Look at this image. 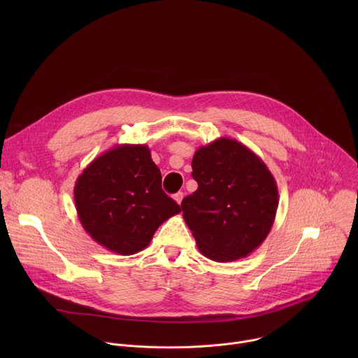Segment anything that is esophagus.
Wrapping results in <instances>:
<instances>
[{"label": "esophagus", "instance_id": "obj_1", "mask_svg": "<svg viewBox=\"0 0 358 358\" xmlns=\"http://www.w3.org/2000/svg\"><path fill=\"white\" fill-rule=\"evenodd\" d=\"M182 198H184V192H177V194L174 195V199H176V202H177V203H181Z\"/></svg>", "mask_w": 358, "mask_h": 358}]
</instances>
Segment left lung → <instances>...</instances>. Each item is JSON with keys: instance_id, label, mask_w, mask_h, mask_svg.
I'll return each instance as SVG.
<instances>
[{"instance_id": "1", "label": "left lung", "mask_w": 358, "mask_h": 358, "mask_svg": "<svg viewBox=\"0 0 358 358\" xmlns=\"http://www.w3.org/2000/svg\"><path fill=\"white\" fill-rule=\"evenodd\" d=\"M196 191L181 211L203 257L234 262L259 248L271 232L279 203L275 177L245 144L220 137L192 157Z\"/></svg>"}]
</instances>
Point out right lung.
Segmentation results:
<instances>
[{"label": "right lung", "instance_id": "obj_1", "mask_svg": "<svg viewBox=\"0 0 358 358\" xmlns=\"http://www.w3.org/2000/svg\"><path fill=\"white\" fill-rule=\"evenodd\" d=\"M75 206L93 241L119 255L143 250L157 228L181 210L162 188L160 169L145 144H119L78 177Z\"/></svg>", "mask_w": 358, "mask_h": 358}]
</instances>
